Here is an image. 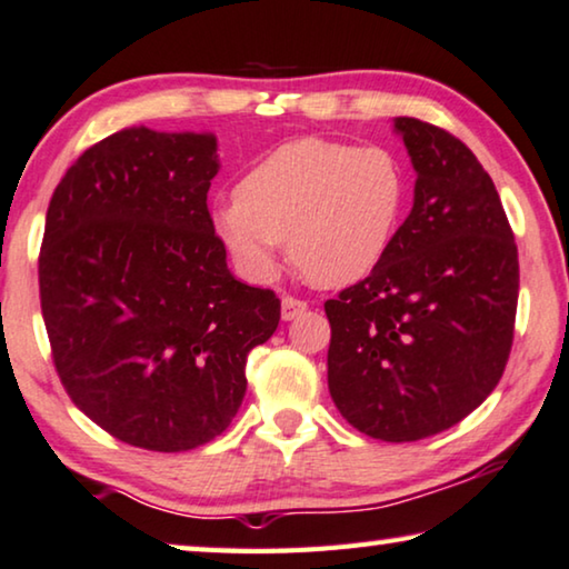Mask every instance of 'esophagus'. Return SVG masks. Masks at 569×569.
Here are the masks:
<instances>
[{"label":"esophagus","instance_id":"obj_1","mask_svg":"<svg viewBox=\"0 0 569 569\" xmlns=\"http://www.w3.org/2000/svg\"><path fill=\"white\" fill-rule=\"evenodd\" d=\"M305 310H308V302H305V300L292 298V295H284V298H282V320L300 318Z\"/></svg>","mask_w":569,"mask_h":569}]
</instances>
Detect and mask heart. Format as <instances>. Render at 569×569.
<instances>
[{"mask_svg": "<svg viewBox=\"0 0 569 569\" xmlns=\"http://www.w3.org/2000/svg\"><path fill=\"white\" fill-rule=\"evenodd\" d=\"M408 184L380 146L300 138L264 156L212 210L220 241L246 274L271 279L279 241L318 287H346L380 267L400 228Z\"/></svg>", "mask_w": 569, "mask_h": 569, "instance_id": "b5f03b06", "label": "heart"}]
</instances>
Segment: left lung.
<instances>
[{"instance_id": "8db88e82", "label": "left lung", "mask_w": 569, "mask_h": 569, "mask_svg": "<svg viewBox=\"0 0 569 569\" xmlns=\"http://www.w3.org/2000/svg\"><path fill=\"white\" fill-rule=\"evenodd\" d=\"M416 200L372 274L326 302L328 390L357 431L418 441L467 418L513 346L518 249L498 189L439 126L398 118Z\"/></svg>"}]
</instances>
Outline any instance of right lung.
Here are the masks:
<instances>
[{
  "label": "right lung",
  "mask_w": 569,
  "mask_h": 569,
  "mask_svg": "<svg viewBox=\"0 0 569 569\" xmlns=\"http://www.w3.org/2000/svg\"><path fill=\"white\" fill-rule=\"evenodd\" d=\"M216 138L120 130L71 163L48 204L40 310L81 413L148 451L226 431L246 357L279 326L271 290L230 274L208 210Z\"/></svg>",
  "instance_id": "right-lung-1"
}]
</instances>
